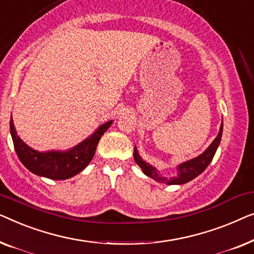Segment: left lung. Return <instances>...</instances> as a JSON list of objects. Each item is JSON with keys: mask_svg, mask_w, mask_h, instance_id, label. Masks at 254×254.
I'll return each mask as SVG.
<instances>
[{"mask_svg": "<svg viewBox=\"0 0 254 254\" xmlns=\"http://www.w3.org/2000/svg\"><path fill=\"white\" fill-rule=\"evenodd\" d=\"M222 131H223V122L220 127L219 134L216 135V138L214 139L212 144L208 146V148H207L206 151L202 153V154H200L199 156H197V158H194L192 160H189V161H187V162L181 163L180 166L177 167V170H178L177 177H173V178L162 177L154 167H152L151 164L145 162L144 160L140 158V155L138 154L137 147H134V151H133L134 161L139 167L141 168V170L144 171L145 175H147L148 177L153 178V180H155L156 182H160V183H164L168 185L185 184V183H188V182L193 180V178L199 176V175L201 174L207 167H208V164L213 160L214 155H215L216 149L220 145L221 137H222Z\"/></svg>", "mask_w": 254, "mask_h": 254, "instance_id": "1", "label": "left lung"}]
</instances>
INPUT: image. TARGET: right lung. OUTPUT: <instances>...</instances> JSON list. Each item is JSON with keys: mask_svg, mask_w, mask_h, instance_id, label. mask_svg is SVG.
I'll use <instances>...</instances> for the list:
<instances>
[{"mask_svg": "<svg viewBox=\"0 0 254 254\" xmlns=\"http://www.w3.org/2000/svg\"><path fill=\"white\" fill-rule=\"evenodd\" d=\"M113 121H109L100 126L90 137L81 141L67 151H49L38 152L31 148L21 140L17 134L12 117L10 119V132L15 146V151L20 162L31 173L38 176L51 178V180H67L79 174L87 167L94 156L96 146L102 134L112 126Z\"/></svg>", "mask_w": 254, "mask_h": 254, "instance_id": "right-lung-1", "label": "right lung"}]
</instances>
